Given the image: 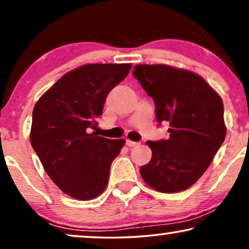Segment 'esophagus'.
I'll return each mask as SVG.
<instances>
[{
    "mask_svg": "<svg viewBox=\"0 0 249 249\" xmlns=\"http://www.w3.org/2000/svg\"><path fill=\"white\" fill-rule=\"evenodd\" d=\"M125 144H127V146H129V147H134V146H137L139 142H132L130 141V139H127V142H125Z\"/></svg>",
    "mask_w": 249,
    "mask_h": 249,
    "instance_id": "1",
    "label": "esophagus"
}]
</instances>
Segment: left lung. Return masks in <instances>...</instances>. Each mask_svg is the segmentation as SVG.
I'll list each match as a JSON object with an SVG mask.
<instances>
[{"label": "left lung", "mask_w": 249, "mask_h": 249, "mask_svg": "<svg viewBox=\"0 0 249 249\" xmlns=\"http://www.w3.org/2000/svg\"><path fill=\"white\" fill-rule=\"evenodd\" d=\"M134 76L153 97L159 122H170L166 141L147 142L152 159L141 166L151 188L186 190L204 175L226 138L222 98L203 77L168 64H137Z\"/></svg>", "instance_id": "1"}]
</instances>
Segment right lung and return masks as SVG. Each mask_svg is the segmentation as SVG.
Masks as SVG:
<instances>
[{
    "instance_id": "1",
    "label": "right lung",
    "mask_w": 249,
    "mask_h": 249,
    "mask_svg": "<svg viewBox=\"0 0 249 249\" xmlns=\"http://www.w3.org/2000/svg\"><path fill=\"white\" fill-rule=\"evenodd\" d=\"M131 63L84 64L63 74L36 102L30 142L43 168L64 194L79 200L107 188L111 163L125 144L89 132L112 88Z\"/></svg>"
}]
</instances>
